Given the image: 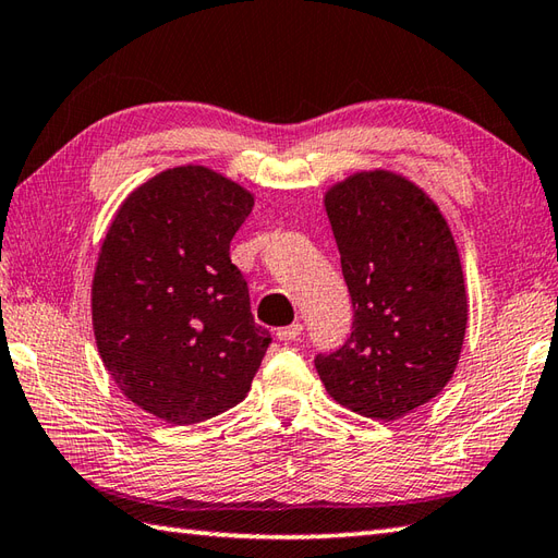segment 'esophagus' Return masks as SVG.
I'll list each match as a JSON object with an SVG mask.
<instances>
[{"label":"esophagus","mask_w":558,"mask_h":558,"mask_svg":"<svg viewBox=\"0 0 558 558\" xmlns=\"http://www.w3.org/2000/svg\"><path fill=\"white\" fill-rule=\"evenodd\" d=\"M302 330H304L302 324H292V326H286V328H278L276 336L282 342H290V340H298L302 336Z\"/></svg>","instance_id":"1"}]
</instances>
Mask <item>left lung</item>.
I'll return each mask as SVG.
<instances>
[{
	"label": "left lung",
	"instance_id": "left-lung-1",
	"mask_svg": "<svg viewBox=\"0 0 558 558\" xmlns=\"http://www.w3.org/2000/svg\"><path fill=\"white\" fill-rule=\"evenodd\" d=\"M354 322L345 345L316 354L342 408L393 422L441 393L468 328L460 254L444 213L408 177L354 172L324 196Z\"/></svg>",
	"mask_w": 558,
	"mask_h": 558
}]
</instances>
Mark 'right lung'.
I'll list each match as a JSON object with an SVG mask.
<instances>
[{"mask_svg":"<svg viewBox=\"0 0 558 558\" xmlns=\"http://www.w3.org/2000/svg\"><path fill=\"white\" fill-rule=\"evenodd\" d=\"M254 208L204 165L165 170L124 198L90 288L105 369L141 410L196 424L242 402L270 333L254 324L230 242Z\"/></svg>","mask_w":558,"mask_h":558,"instance_id":"add662e5","label":"right lung"}]
</instances>
